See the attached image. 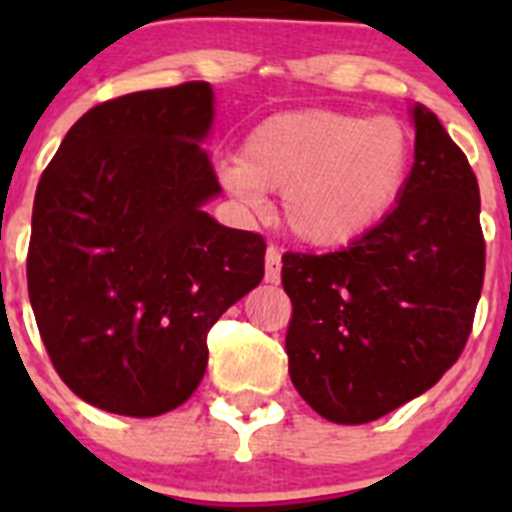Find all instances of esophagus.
I'll list each match as a JSON object with an SVG mask.
<instances>
[{
	"mask_svg": "<svg viewBox=\"0 0 512 512\" xmlns=\"http://www.w3.org/2000/svg\"><path fill=\"white\" fill-rule=\"evenodd\" d=\"M266 271L264 277L269 284H279L282 279V253H279L277 246H269L266 248Z\"/></svg>",
	"mask_w": 512,
	"mask_h": 512,
	"instance_id": "1",
	"label": "esophagus"
}]
</instances>
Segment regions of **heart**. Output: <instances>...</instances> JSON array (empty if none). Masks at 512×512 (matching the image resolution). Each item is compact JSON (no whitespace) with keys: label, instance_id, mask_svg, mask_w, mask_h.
Masks as SVG:
<instances>
[{"label":"heart","instance_id":"heart-1","mask_svg":"<svg viewBox=\"0 0 512 512\" xmlns=\"http://www.w3.org/2000/svg\"><path fill=\"white\" fill-rule=\"evenodd\" d=\"M413 140L392 117L338 110L279 112L246 135L225 184L243 202L282 192V220L297 241L338 248L377 228L408 187Z\"/></svg>","mask_w":512,"mask_h":512}]
</instances>
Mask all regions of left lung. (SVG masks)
I'll list each match as a JSON object with an SVG mask.
<instances>
[{
    "label": "left lung",
    "instance_id": "1",
    "mask_svg": "<svg viewBox=\"0 0 512 512\" xmlns=\"http://www.w3.org/2000/svg\"><path fill=\"white\" fill-rule=\"evenodd\" d=\"M410 115L415 161L395 210L343 251L282 256L289 377L330 423H372L431 390L482 295L477 176L428 107Z\"/></svg>",
    "mask_w": 512,
    "mask_h": 512
}]
</instances>
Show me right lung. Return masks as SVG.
Wrapping results in <instances>:
<instances>
[{
    "label": "right lung",
    "mask_w": 512,
    "mask_h": 512,
    "mask_svg": "<svg viewBox=\"0 0 512 512\" xmlns=\"http://www.w3.org/2000/svg\"><path fill=\"white\" fill-rule=\"evenodd\" d=\"M207 81L110 99L71 125L35 192L27 292L74 395L130 418L169 413L207 369V333L264 279L266 243L205 212Z\"/></svg>",
    "instance_id": "right-lung-1"
}]
</instances>
